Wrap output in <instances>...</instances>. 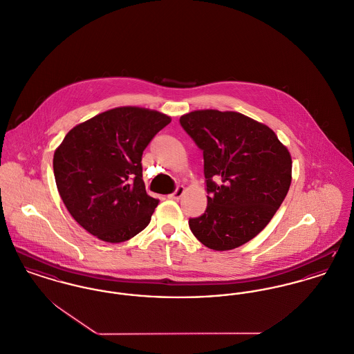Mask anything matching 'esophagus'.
Masks as SVG:
<instances>
[{"instance_id":"esophagus-1","label":"esophagus","mask_w":354,"mask_h":354,"mask_svg":"<svg viewBox=\"0 0 354 354\" xmlns=\"http://www.w3.org/2000/svg\"><path fill=\"white\" fill-rule=\"evenodd\" d=\"M183 194H185V187L179 186V187H176V189L171 195H168V198L174 199V201H179L183 196Z\"/></svg>"}]
</instances>
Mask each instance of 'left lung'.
I'll list each match as a JSON object with an SVG mask.
<instances>
[{"instance_id":"obj_1","label":"left lung","mask_w":354,"mask_h":354,"mask_svg":"<svg viewBox=\"0 0 354 354\" xmlns=\"http://www.w3.org/2000/svg\"><path fill=\"white\" fill-rule=\"evenodd\" d=\"M180 125L203 151L207 208L188 221L208 249L245 245L268 226L291 183V156L274 131L239 112L192 111Z\"/></svg>"}]
</instances>
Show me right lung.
I'll list each match as a JSON object with an SVG mask.
<instances>
[{
  "mask_svg": "<svg viewBox=\"0 0 354 354\" xmlns=\"http://www.w3.org/2000/svg\"><path fill=\"white\" fill-rule=\"evenodd\" d=\"M171 123L162 112L118 106L73 127L53 155L59 194L73 219L108 243L146 229L159 201L147 194L142 155Z\"/></svg>",
  "mask_w": 354,
  "mask_h": 354,
  "instance_id": "right-lung-1",
  "label": "right lung"
}]
</instances>
